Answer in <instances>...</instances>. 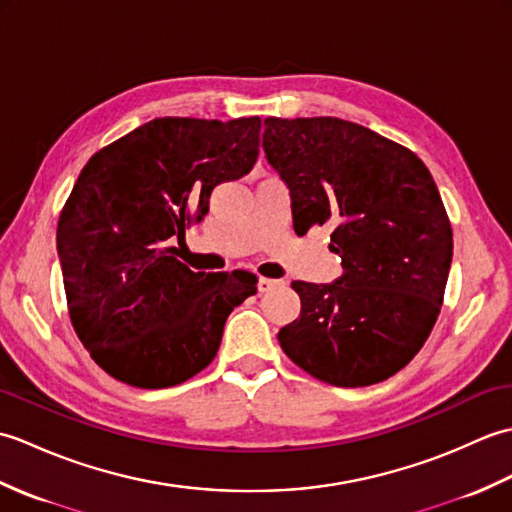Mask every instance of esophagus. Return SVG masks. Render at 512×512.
<instances>
[{
    "instance_id": "1",
    "label": "esophagus",
    "mask_w": 512,
    "mask_h": 512,
    "mask_svg": "<svg viewBox=\"0 0 512 512\" xmlns=\"http://www.w3.org/2000/svg\"><path fill=\"white\" fill-rule=\"evenodd\" d=\"M277 286H279V281H277V279L259 277V281H257V290H259V292H270V290H275Z\"/></svg>"
}]
</instances>
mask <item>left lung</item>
Returning <instances> with one entry per match:
<instances>
[{
	"mask_svg": "<svg viewBox=\"0 0 512 512\" xmlns=\"http://www.w3.org/2000/svg\"><path fill=\"white\" fill-rule=\"evenodd\" d=\"M268 165L290 191L299 235L330 224L343 275L292 281L299 319L277 339L292 363L336 387L400 372L436 325L453 233L424 162L372 129L332 116L266 118Z\"/></svg>",
	"mask_w": 512,
	"mask_h": 512,
	"instance_id": "8db88e82",
	"label": "left lung"
}]
</instances>
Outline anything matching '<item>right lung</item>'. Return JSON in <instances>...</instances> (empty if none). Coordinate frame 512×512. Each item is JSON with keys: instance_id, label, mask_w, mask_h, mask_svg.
Wrapping results in <instances>:
<instances>
[{"instance_id": "right-lung-1", "label": "right lung", "mask_w": 512, "mask_h": 512, "mask_svg": "<svg viewBox=\"0 0 512 512\" xmlns=\"http://www.w3.org/2000/svg\"><path fill=\"white\" fill-rule=\"evenodd\" d=\"M262 118H154L88 160L65 202L57 250L76 334L107 374L140 389L209 365L228 314L257 292L244 273H195L173 239L211 191L246 176Z\"/></svg>"}]
</instances>
